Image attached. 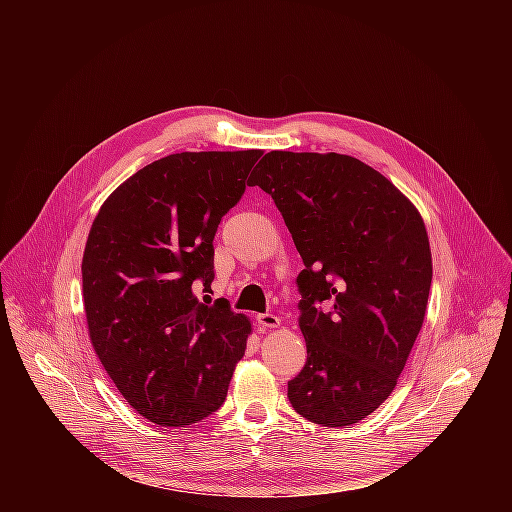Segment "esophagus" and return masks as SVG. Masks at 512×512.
Here are the masks:
<instances>
[{
	"label": "esophagus",
	"instance_id": "esophagus-1",
	"mask_svg": "<svg viewBox=\"0 0 512 512\" xmlns=\"http://www.w3.org/2000/svg\"><path fill=\"white\" fill-rule=\"evenodd\" d=\"M257 324H259L261 330H269V328H277L281 324V320H279V316L267 312V314H259L257 316Z\"/></svg>",
	"mask_w": 512,
	"mask_h": 512
}]
</instances>
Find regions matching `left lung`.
Here are the masks:
<instances>
[{
	"label": "left lung",
	"mask_w": 512,
	"mask_h": 512,
	"mask_svg": "<svg viewBox=\"0 0 512 512\" xmlns=\"http://www.w3.org/2000/svg\"><path fill=\"white\" fill-rule=\"evenodd\" d=\"M249 182L271 194L306 265L308 358L287 383L289 403L318 425L358 423L393 393L425 318L423 218L391 180L344 154L275 150Z\"/></svg>",
	"instance_id": "obj_1"
}]
</instances>
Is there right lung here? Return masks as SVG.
<instances>
[{"instance_id": "1", "label": "right lung", "mask_w": 512, "mask_h": 512, "mask_svg": "<svg viewBox=\"0 0 512 512\" xmlns=\"http://www.w3.org/2000/svg\"><path fill=\"white\" fill-rule=\"evenodd\" d=\"M261 150L182 152L141 168L99 208L83 255L89 338L107 375L145 419L202 421L225 403L251 320L200 304L212 239Z\"/></svg>"}]
</instances>
